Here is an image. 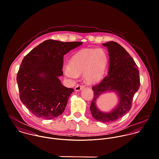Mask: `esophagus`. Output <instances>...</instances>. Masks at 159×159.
Returning <instances> with one entry per match:
<instances>
[{"mask_svg":"<svg viewBox=\"0 0 159 159\" xmlns=\"http://www.w3.org/2000/svg\"><path fill=\"white\" fill-rule=\"evenodd\" d=\"M83 88H84V86H83V85H81V84H78L77 86H75V90L76 91H80V90H81Z\"/></svg>","mask_w":159,"mask_h":159,"instance_id":"1","label":"esophagus"}]
</instances>
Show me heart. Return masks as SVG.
Listing matches in <instances>:
<instances>
[{
	"mask_svg": "<svg viewBox=\"0 0 159 159\" xmlns=\"http://www.w3.org/2000/svg\"><path fill=\"white\" fill-rule=\"evenodd\" d=\"M107 63V55L102 49H83L71 59L70 65L64 68L65 76L74 81L79 75L88 82L97 81L102 76Z\"/></svg>",
	"mask_w": 159,
	"mask_h": 159,
	"instance_id": "heart-1",
	"label": "heart"
}]
</instances>
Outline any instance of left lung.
Returning <instances> with one entry per match:
<instances>
[{
    "instance_id": "1",
    "label": "left lung",
    "mask_w": 159,
    "mask_h": 159,
    "mask_svg": "<svg viewBox=\"0 0 159 159\" xmlns=\"http://www.w3.org/2000/svg\"><path fill=\"white\" fill-rule=\"evenodd\" d=\"M103 45L107 46L109 51L110 66L107 75L92 87L93 98L90 110L97 120L110 123L116 121L130 110L134 96L139 88L140 79L134 60L122 46L113 41ZM108 90L116 91L120 102L111 113L105 114L98 110L95 101L101 93Z\"/></svg>"
}]
</instances>
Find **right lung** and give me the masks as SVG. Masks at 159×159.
Instances as JSON below:
<instances>
[{
  "instance_id": "add662e5",
  "label": "right lung",
  "mask_w": 159,
  "mask_h": 159,
  "mask_svg": "<svg viewBox=\"0 0 159 159\" xmlns=\"http://www.w3.org/2000/svg\"><path fill=\"white\" fill-rule=\"evenodd\" d=\"M82 44L47 40L24 57L16 76L20 98L35 116L52 119L64 113L74 89L64 86L58 76L63 74L64 56Z\"/></svg>"
}]
</instances>
